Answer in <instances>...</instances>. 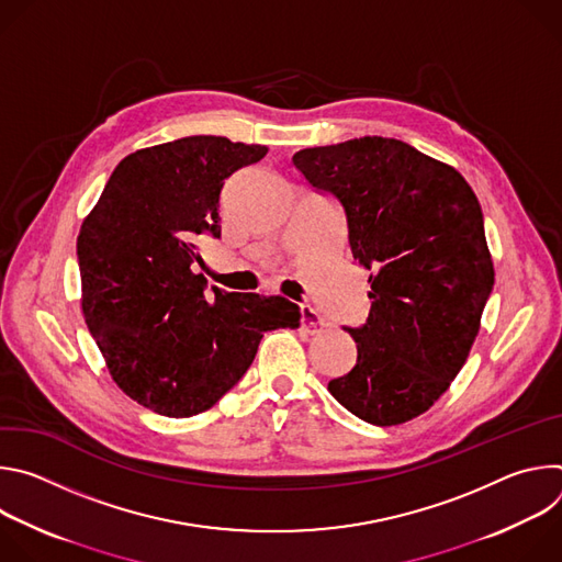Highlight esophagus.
Returning <instances> with one entry per match:
<instances>
[{
    "label": "esophagus",
    "mask_w": 562,
    "mask_h": 562,
    "mask_svg": "<svg viewBox=\"0 0 562 562\" xmlns=\"http://www.w3.org/2000/svg\"><path fill=\"white\" fill-rule=\"evenodd\" d=\"M300 325L311 336L319 334V331H323V327H325L323 325V317H319V313L313 306H308V304L300 306Z\"/></svg>",
    "instance_id": "obj_1"
}]
</instances>
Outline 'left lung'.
<instances>
[{
	"instance_id": "left-lung-1",
	"label": "left lung",
	"mask_w": 562,
	"mask_h": 562,
	"mask_svg": "<svg viewBox=\"0 0 562 562\" xmlns=\"http://www.w3.org/2000/svg\"><path fill=\"white\" fill-rule=\"evenodd\" d=\"M295 169L345 209L353 260L371 271L356 367L331 395L369 425L425 414L458 375L494 289L483 211L449 165L393 137L302 148Z\"/></svg>"
}]
</instances>
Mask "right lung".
I'll return each instance as SVG.
<instances>
[{
    "mask_svg": "<svg viewBox=\"0 0 562 562\" xmlns=\"http://www.w3.org/2000/svg\"><path fill=\"white\" fill-rule=\"evenodd\" d=\"M267 146L193 135L139 148L111 173L77 235L82 311L111 378L169 418L211 409L247 373L267 331L300 327L282 295L228 293L193 273L198 237H220V193Z\"/></svg>",
    "mask_w": 562,
    "mask_h": 562,
    "instance_id": "obj_1",
    "label": "right lung"
}]
</instances>
